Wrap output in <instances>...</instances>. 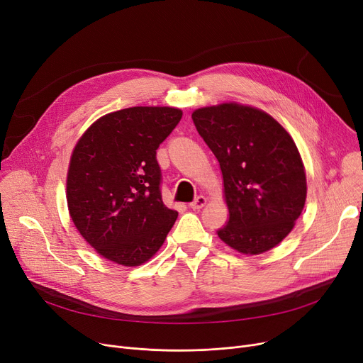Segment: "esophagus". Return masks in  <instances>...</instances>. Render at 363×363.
<instances>
[{"label": "esophagus", "mask_w": 363, "mask_h": 363, "mask_svg": "<svg viewBox=\"0 0 363 363\" xmlns=\"http://www.w3.org/2000/svg\"><path fill=\"white\" fill-rule=\"evenodd\" d=\"M206 201H207V200H206L204 196H199V197L194 199V201L189 203V207L194 208V211H199V208H201V207L206 204Z\"/></svg>", "instance_id": "obj_1"}]
</instances>
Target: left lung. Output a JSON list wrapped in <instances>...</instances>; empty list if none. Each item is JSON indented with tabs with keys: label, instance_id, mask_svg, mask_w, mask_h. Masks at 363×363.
<instances>
[{
	"label": "left lung",
	"instance_id": "8db88e82",
	"mask_svg": "<svg viewBox=\"0 0 363 363\" xmlns=\"http://www.w3.org/2000/svg\"><path fill=\"white\" fill-rule=\"evenodd\" d=\"M191 118L222 170L230 219L219 238L244 255L274 249L306 201V174L293 138L269 114L234 103L199 108Z\"/></svg>",
	"mask_w": 363,
	"mask_h": 363
}]
</instances>
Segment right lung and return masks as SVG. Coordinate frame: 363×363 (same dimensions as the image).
Wrapping results in <instances>:
<instances>
[{
  "label": "right lung",
  "mask_w": 363,
  "mask_h": 363,
  "mask_svg": "<svg viewBox=\"0 0 363 363\" xmlns=\"http://www.w3.org/2000/svg\"><path fill=\"white\" fill-rule=\"evenodd\" d=\"M182 118L172 107H130L92 123L67 172V206L81 235L103 257L138 266L155 255L178 212L162 200L156 150Z\"/></svg>",
  "instance_id": "add662e5"
}]
</instances>
